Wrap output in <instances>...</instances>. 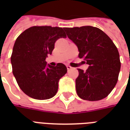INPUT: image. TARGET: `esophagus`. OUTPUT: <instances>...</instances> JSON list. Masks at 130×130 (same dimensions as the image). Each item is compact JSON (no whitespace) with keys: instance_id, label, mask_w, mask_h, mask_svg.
Wrapping results in <instances>:
<instances>
[{"instance_id":"34e87169","label":"esophagus","mask_w":130,"mask_h":130,"mask_svg":"<svg viewBox=\"0 0 130 130\" xmlns=\"http://www.w3.org/2000/svg\"><path fill=\"white\" fill-rule=\"evenodd\" d=\"M67 70H68V71H69L70 69H71V68H72V67H71V66H69V65H67Z\"/></svg>"}]
</instances>
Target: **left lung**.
<instances>
[{"label":"left lung","instance_id":"left-lung-1","mask_svg":"<svg viewBox=\"0 0 130 130\" xmlns=\"http://www.w3.org/2000/svg\"><path fill=\"white\" fill-rule=\"evenodd\" d=\"M67 37L77 46L79 57L89 65L78 69L75 88L79 98L90 101L107 97L117 82L121 63L117 47L98 27L90 25L64 27Z\"/></svg>","mask_w":130,"mask_h":130}]
</instances>
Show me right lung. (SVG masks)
Returning <instances> with one entry per match:
<instances>
[{
    "instance_id": "add662e5",
    "label": "right lung",
    "mask_w": 130,
    "mask_h": 130,
    "mask_svg": "<svg viewBox=\"0 0 130 130\" xmlns=\"http://www.w3.org/2000/svg\"><path fill=\"white\" fill-rule=\"evenodd\" d=\"M66 37L64 28L34 26L18 36L13 48L11 62L19 88L28 96L38 100L53 97L58 91L59 79L67 73L63 63L47 64L55 42Z\"/></svg>"
}]
</instances>
